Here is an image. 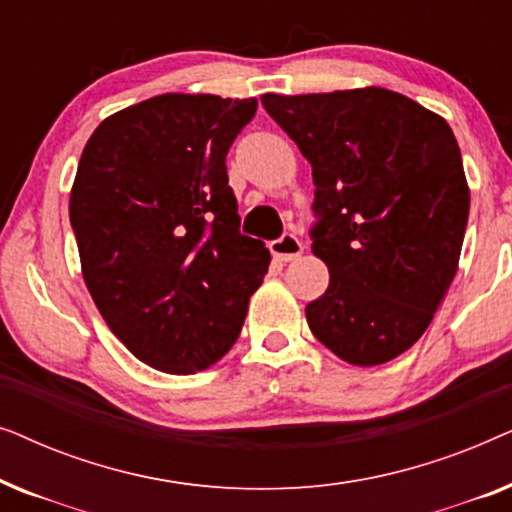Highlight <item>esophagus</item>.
<instances>
[{
    "label": "esophagus",
    "mask_w": 512,
    "mask_h": 512,
    "mask_svg": "<svg viewBox=\"0 0 512 512\" xmlns=\"http://www.w3.org/2000/svg\"><path fill=\"white\" fill-rule=\"evenodd\" d=\"M272 256L279 258V261H296V258L303 254V242L298 240L293 233H284L279 240H275L270 244Z\"/></svg>",
    "instance_id": "34e87169"
}]
</instances>
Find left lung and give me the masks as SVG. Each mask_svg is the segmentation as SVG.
Returning a JSON list of instances; mask_svg holds the SVG:
<instances>
[{"mask_svg": "<svg viewBox=\"0 0 512 512\" xmlns=\"http://www.w3.org/2000/svg\"><path fill=\"white\" fill-rule=\"evenodd\" d=\"M312 165V254L328 268L305 307L321 345L380 366L415 345L457 275L471 191L443 116L366 86L261 97Z\"/></svg>", "mask_w": 512, "mask_h": 512, "instance_id": "1", "label": "left lung"}]
</instances>
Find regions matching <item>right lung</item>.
Here are the masks:
<instances>
[{
  "instance_id": "add662e5",
  "label": "right lung",
  "mask_w": 512,
  "mask_h": 512,
  "mask_svg": "<svg viewBox=\"0 0 512 512\" xmlns=\"http://www.w3.org/2000/svg\"><path fill=\"white\" fill-rule=\"evenodd\" d=\"M256 100L165 93L116 111L81 153L69 221L111 333L146 366L193 375L240 338L270 251L240 235L226 153Z\"/></svg>"
}]
</instances>
